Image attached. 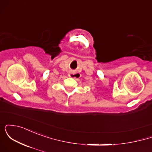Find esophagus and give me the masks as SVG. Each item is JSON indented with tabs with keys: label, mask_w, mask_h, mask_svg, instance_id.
Masks as SVG:
<instances>
[{
	"label": "esophagus",
	"mask_w": 152,
	"mask_h": 152,
	"mask_svg": "<svg viewBox=\"0 0 152 152\" xmlns=\"http://www.w3.org/2000/svg\"><path fill=\"white\" fill-rule=\"evenodd\" d=\"M80 76H81V74L76 72H72L69 74V76H70L71 78H74V79H77V78L80 77Z\"/></svg>",
	"instance_id": "1"
}]
</instances>
